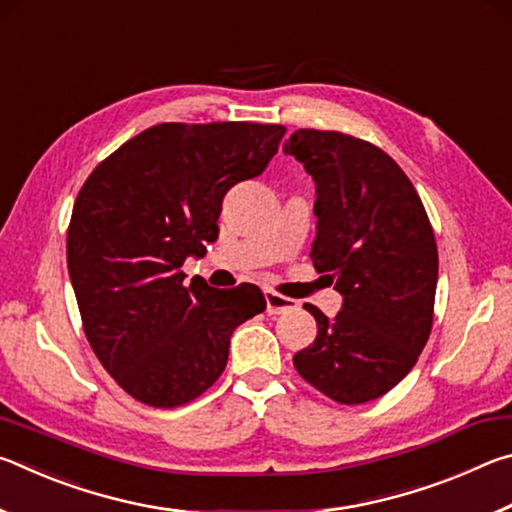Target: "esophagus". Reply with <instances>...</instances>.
<instances>
[{"mask_svg":"<svg viewBox=\"0 0 512 512\" xmlns=\"http://www.w3.org/2000/svg\"><path fill=\"white\" fill-rule=\"evenodd\" d=\"M264 296H266V311H268V314H271V316L287 314V311L298 307L296 300H291V298H287V296H280V293L271 291V289H266Z\"/></svg>","mask_w":512,"mask_h":512,"instance_id":"34e87169","label":"esophagus"}]
</instances>
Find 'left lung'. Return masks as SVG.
I'll use <instances>...</instances> for the list:
<instances>
[{"label": "left lung", "instance_id": "8db88e82", "mask_svg": "<svg viewBox=\"0 0 512 512\" xmlns=\"http://www.w3.org/2000/svg\"><path fill=\"white\" fill-rule=\"evenodd\" d=\"M284 153L316 183L311 262L343 296L296 352L300 377L341 404L377 400L409 375L431 334L438 248L418 192L391 155L359 137L300 128Z\"/></svg>", "mask_w": 512, "mask_h": 512}]
</instances>
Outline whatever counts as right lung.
I'll use <instances>...</instances> for the list:
<instances>
[{
	"label": "right lung",
	"instance_id": "1",
	"mask_svg": "<svg viewBox=\"0 0 512 512\" xmlns=\"http://www.w3.org/2000/svg\"><path fill=\"white\" fill-rule=\"evenodd\" d=\"M287 128L158 124L97 164L76 196L67 268L85 336L110 377L155 409L203 395L230 336L266 309L255 284L185 287L180 266L219 237L223 196L262 173Z\"/></svg>",
	"mask_w": 512,
	"mask_h": 512
}]
</instances>
